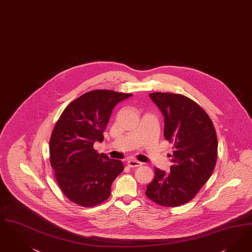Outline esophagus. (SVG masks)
<instances>
[{
  "label": "esophagus",
  "mask_w": 252,
  "mask_h": 252,
  "mask_svg": "<svg viewBox=\"0 0 252 252\" xmlns=\"http://www.w3.org/2000/svg\"><path fill=\"white\" fill-rule=\"evenodd\" d=\"M127 166L130 168H137L141 166V162L137 161V160H128L127 161Z\"/></svg>",
  "instance_id": "1"
}]
</instances>
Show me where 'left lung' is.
<instances>
[{
    "mask_svg": "<svg viewBox=\"0 0 252 252\" xmlns=\"http://www.w3.org/2000/svg\"><path fill=\"white\" fill-rule=\"evenodd\" d=\"M164 116V137L173 143L171 172L155 169L145 194L165 207L183 205L197 195L214 171L218 138L210 117L195 101L172 93L149 94Z\"/></svg>",
    "mask_w": 252,
    "mask_h": 252,
    "instance_id": "obj_1",
    "label": "left lung"
}]
</instances>
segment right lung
Returning <instances> with one entry per match:
<instances>
[{
	"instance_id": "right-lung-1",
	"label": "right lung",
	"mask_w": 252,
	"mask_h": 252,
	"mask_svg": "<svg viewBox=\"0 0 252 252\" xmlns=\"http://www.w3.org/2000/svg\"><path fill=\"white\" fill-rule=\"evenodd\" d=\"M132 94L94 90L72 101L61 114L50 140L51 165L61 190L82 207L111 196V184L124 171L121 160L94 149L102 142L111 111Z\"/></svg>"
}]
</instances>
